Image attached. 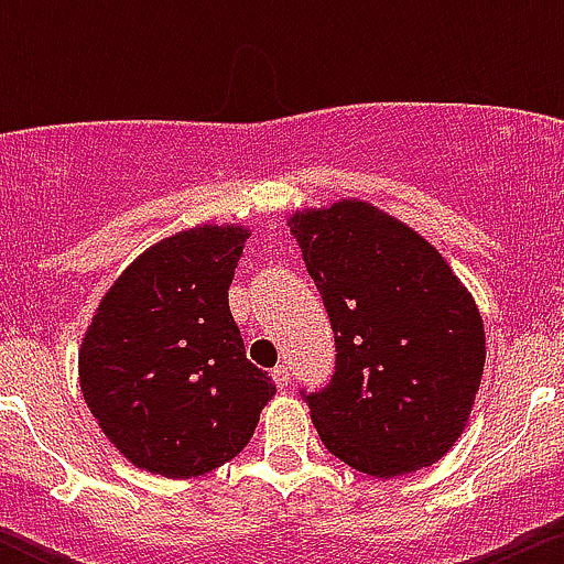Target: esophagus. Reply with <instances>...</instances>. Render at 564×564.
Listing matches in <instances>:
<instances>
[{
  "label": "esophagus",
  "instance_id": "34e87169",
  "mask_svg": "<svg viewBox=\"0 0 564 564\" xmlns=\"http://www.w3.org/2000/svg\"><path fill=\"white\" fill-rule=\"evenodd\" d=\"M272 379H275V384L281 390L289 388V379H292V373H289V366H275L272 368Z\"/></svg>",
  "mask_w": 564,
  "mask_h": 564
}]
</instances>
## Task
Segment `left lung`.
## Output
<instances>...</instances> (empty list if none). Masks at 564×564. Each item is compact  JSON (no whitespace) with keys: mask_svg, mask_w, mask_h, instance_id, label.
<instances>
[{"mask_svg":"<svg viewBox=\"0 0 564 564\" xmlns=\"http://www.w3.org/2000/svg\"><path fill=\"white\" fill-rule=\"evenodd\" d=\"M289 226L338 351L327 388L303 392L324 447L373 477L436 464L480 390L471 294L429 240L368 202L294 213Z\"/></svg>","mask_w":564,"mask_h":564,"instance_id":"8db88e82","label":"left lung"}]
</instances>
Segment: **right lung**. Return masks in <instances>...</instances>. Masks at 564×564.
<instances>
[{
	"instance_id": "right-lung-1",
	"label": "right lung",
	"mask_w": 564,
	"mask_h": 564,
	"mask_svg": "<svg viewBox=\"0 0 564 564\" xmlns=\"http://www.w3.org/2000/svg\"><path fill=\"white\" fill-rule=\"evenodd\" d=\"M246 240L242 226L209 224L166 237L113 281L87 327L84 401L139 469L174 480L218 469L275 395L229 311Z\"/></svg>"
}]
</instances>
